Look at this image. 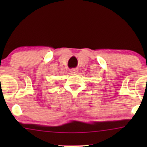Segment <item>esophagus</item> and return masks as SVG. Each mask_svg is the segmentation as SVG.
Listing matches in <instances>:
<instances>
[{
    "mask_svg": "<svg viewBox=\"0 0 147 147\" xmlns=\"http://www.w3.org/2000/svg\"><path fill=\"white\" fill-rule=\"evenodd\" d=\"M78 70L76 68H73V69H71L70 70H69V73H70L71 75H75V74L78 73Z\"/></svg>",
    "mask_w": 147,
    "mask_h": 147,
    "instance_id": "1",
    "label": "esophagus"
}]
</instances>
